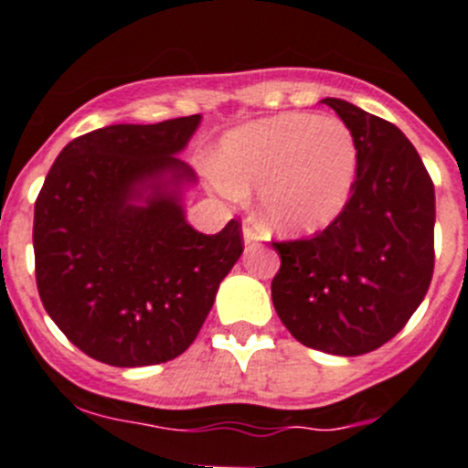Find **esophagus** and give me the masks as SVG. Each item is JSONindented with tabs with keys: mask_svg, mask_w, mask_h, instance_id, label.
<instances>
[{
	"mask_svg": "<svg viewBox=\"0 0 468 468\" xmlns=\"http://www.w3.org/2000/svg\"><path fill=\"white\" fill-rule=\"evenodd\" d=\"M242 238H244V244H259V239H263V235H261V230L256 229L251 221H244V229H242Z\"/></svg>",
	"mask_w": 468,
	"mask_h": 468,
	"instance_id": "obj_1",
	"label": "esophagus"
}]
</instances>
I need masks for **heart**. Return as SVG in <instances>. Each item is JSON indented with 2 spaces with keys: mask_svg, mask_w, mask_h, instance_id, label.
I'll return each mask as SVG.
<instances>
[{
  "mask_svg": "<svg viewBox=\"0 0 468 468\" xmlns=\"http://www.w3.org/2000/svg\"><path fill=\"white\" fill-rule=\"evenodd\" d=\"M357 177V143L337 117L286 112L230 131L219 147V185L261 189L265 224L314 233L337 219Z\"/></svg>",
  "mask_w": 468,
  "mask_h": 468,
  "instance_id": "1",
  "label": "heart"
}]
</instances>
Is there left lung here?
Masks as SVG:
<instances>
[{
    "mask_svg": "<svg viewBox=\"0 0 468 468\" xmlns=\"http://www.w3.org/2000/svg\"><path fill=\"white\" fill-rule=\"evenodd\" d=\"M357 143L346 207L304 239L272 242L279 318L300 344L362 356L413 316L434 274V185L416 147L390 122L342 99H323Z\"/></svg>",
    "mask_w": 468,
    "mask_h": 468,
    "instance_id": "8db88e82",
    "label": "left lung"
}]
</instances>
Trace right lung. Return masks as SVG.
Segmentation results:
<instances>
[{
    "instance_id": "right-lung-1",
    "label": "right lung",
    "mask_w": 468,
    "mask_h": 468,
    "mask_svg": "<svg viewBox=\"0 0 468 468\" xmlns=\"http://www.w3.org/2000/svg\"><path fill=\"white\" fill-rule=\"evenodd\" d=\"M200 115L112 124L69 143L34 203L37 286L46 312L82 353L145 367L194 344L221 279L242 254V224L191 229L177 159Z\"/></svg>"
}]
</instances>
